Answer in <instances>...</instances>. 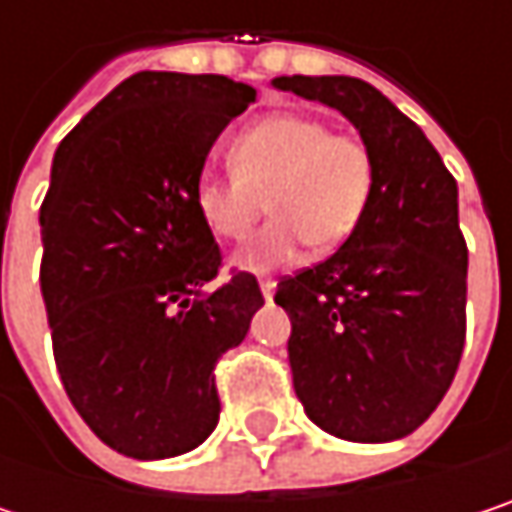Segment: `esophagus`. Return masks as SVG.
I'll use <instances>...</instances> for the list:
<instances>
[{
  "instance_id": "obj_1",
  "label": "esophagus",
  "mask_w": 512,
  "mask_h": 512,
  "mask_svg": "<svg viewBox=\"0 0 512 512\" xmlns=\"http://www.w3.org/2000/svg\"><path fill=\"white\" fill-rule=\"evenodd\" d=\"M260 293H263L266 302H272V296H275V281H272V278H260Z\"/></svg>"
}]
</instances>
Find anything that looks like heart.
I'll return each instance as SVG.
<instances>
[{"label":"heart","instance_id":"1","mask_svg":"<svg viewBox=\"0 0 512 512\" xmlns=\"http://www.w3.org/2000/svg\"><path fill=\"white\" fill-rule=\"evenodd\" d=\"M231 165V174L201 171L192 198L201 222L222 240L246 237L266 201L272 219L234 252V266L246 272L296 263L308 243L314 252L344 246L373 189L370 151L305 115L246 127L231 145Z\"/></svg>","mask_w":512,"mask_h":512}]
</instances>
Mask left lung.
<instances>
[{
	"instance_id": "8db88e82",
	"label": "left lung",
	"mask_w": 512,
	"mask_h": 512,
	"mask_svg": "<svg viewBox=\"0 0 512 512\" xmlns=\"http://www.w3.org/2000/svg\"><path fill=\"white\" fill-rule=\"evenodd\" d=\"M338 109L373 159V189L353 237L284 278L287 356L305 415L347 442L415 433L454 382L465 344L468 252L457 180L424 130L356 76H275Z\"/></svg>"
}]
</instances>
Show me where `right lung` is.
Here are the masks:
<instances>
[{
	"instance_id": "1",
	"label": "right lung",
	"mask_w": 512,
	"mask_h": 512,
	"mask_svg": "<svg viewBox=\"0 0 512 512\" xmlns=\"http://www.w3.org/2000/svg\"><path fill=\"white\" fill-rule=\"evenodd\" d=\"M255 88L142 70L58 145L41 204V293L64 391L133 460L198 448L219 424L213 367L263 305L255 275L210 290L222 255L195 180Z\"/></svg>"
}]
</instances>
